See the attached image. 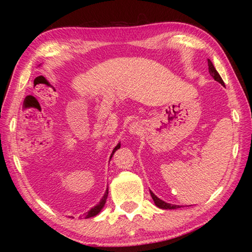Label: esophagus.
<instances>
[{"label":"esophagus","mask_w":252,"mask_h":252,"mask_svg":"<svg viewBox=\"0 0 252 252\" xmlns=\"http://www.w3.org/2000/svg\"><path fill=\"white\" fill-rule=\"evenodd\" d=\"M140 131H141V126H140L138 123L136 122L131 123L129 126V132L131 134H139Z\"/></svg>","instance_id":"obj_1"}]
</instances>
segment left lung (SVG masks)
Segmentation results:
<instances>
[{"label": "left lung", "instance_id": "8db88e82", "mask_svg": "<svg viewBox=\"0 0 252 252\" xmlns=\"http://www.w3.org/2000/svg\"><path fill=\"white\" fill-rule=\"evenodd\" d=\"M208 66H209V73H210V75L212 76V78L215 79L217 82H219V83H221V84L223 85L224 83H223L222 79H221V76L219 75L218 72H217L216 67L213 66L212 62L209 59H208ZM150 194H151V197L153 199V201H155V203H156V206L161 208V209H178V208H180V206H176V204H170V203L164 202L163 200H161V199L158 198L157 195L152 192V191H150Z\"/></svg>", "mask_w": 252, "mask_h": 252}]
</instances>
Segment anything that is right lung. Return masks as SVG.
<instances>
[{"label":"right lung","instance_id":"right-lung-1","mask_svg":"<svg viewBox=\"0 0 252 252\" xmlns=\"http://www.w3.org/2000/svg\"><path fill=\"white\" fill-rule=\"evenodd\" d=\"M120 146H121V144H120V143H119V144H118V146H117L116 148H114V149H113V151H112V155H111V157H110V159H111V158H112V156H113V153H114V152H116V151L118 150V149H119V148H120ZM108 193H109V188H108V189H106V190H105V193H104V195H103V197H102V199L100 200V202H99V203H97L95 207H93V208H91V210H90V211H88L87 213H85V215H84V217H85V218H91V217H94V216H96V215H97V213H99V212H100V211L102 210V208H103V207H104V204H105V201H106V198H108Z\"/></svg>","mask_w":252,"mask_h":252}]
</instances>
